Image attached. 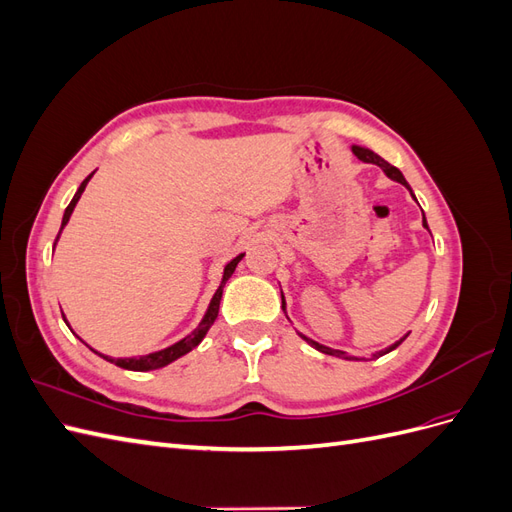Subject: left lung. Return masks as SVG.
<instances>
[{
  "mask_svg": "<svg viewBox=\"0 0 512 512\" xmlns=\"http://www.w3.org/2000/svg\"><path fill=\"white\" fill-rule=\"evenodd\" d=\"M352 153L356 158H359L361 162H367V164H376V166H380L382 168V173L389 177V179H393V181H397V183H401V185H406V188L410 190V185H408V181H406V177L401 175V170L399 168H395L393 164H389L386 160H382L376 151H371V149H367V147H361V145H352ZM410 194H412V190H410ZM414 196V194H412ZM423 226L429 230V226H427V220H425V213H423ZM282 307H286V301H284V292H282ZM284 314H286V309H284ZM288 318V316H286ZM299 333V331H297ZM299 337L301 339H305V342L312 346V348H316L318 352H324V354H331V356H339V359H346V361H367V359H359V356H350L348 352H342V350H333V348H329V346H322V344H318V342H314V339H309V337H305L303 333H299ZM408 337V333L399 339V342H395V344H391L389 348H384V350H380V352H374L371 354V359H378V356H382V354H389L391 350H395L401 342H404V339ZM369 359V361H371Z\"/></svg>",
  "mask_w": 512,
  "mask_h": 512,
  "instance_id": "8db88e82",
  "label": "left lung"
}]
</instances>
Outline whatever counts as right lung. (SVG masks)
Segmentation results:
<instances>
[{
  "mask_svg": "<svg viewBox=\"0 0 512 512\" xmlns=\"http://www.w3.org/2000/svg\"><path fill=\"white\" fill-rule=\"evenodd\" d=\"M96 173V170H94ZM94 173H91L81 185H79V190H76V194H74V198L70 200V205L66 207V211H64V220H61V228H59V235H57V239H55V245H57V241H59V237H61V230L66 228V224L70 222V215H72V211H74V207H76V203H79V198H81V194L85 192V188H87V183H89V179L94 177ZM243 256H245V252L243 254H239V256H235L232 258L230 262H226V267H224V273H222V282H220V286H218V290H215V294L211 297V301H209V307H207V312H205V316H203V320L198 322V327L190 333V335H185V337H181L179 342H175V344H170V346H166V348H162V350H156V352H149V354H141V356H126V359H115V356H108V354H102V352H98L96 348H91L89 344H85L83 339L81 342L91 350V352H96L98 356H102L104 361H108V363H115L117 367H123V369H130V371H151V369H160V367H166V365H170L173 361H177V359H181L183 354H188L190 350H194L200 342H203L205 339V335H207V331L211 329V324L215 322V318H218V312H220V301H222V292H224V286H226V282L230 280V275L235 273V269H237V265L239 262L243 260ZM64 322L68 324V329H70V322L66 320V316H64ZM72 331V329H70ZM74 333V331H72Z\"/></svg>",
  "mask_w": 512,
  "mask_h": 512,
  "instance_id": "1",
  "label": "right lung"
}]
</instances>
